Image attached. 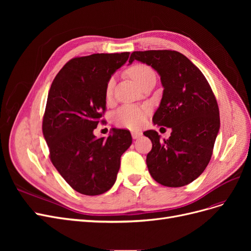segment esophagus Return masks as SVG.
Returning a JSON list of instances; mask_svg holds the SVG:
<instances>
[{"label": "esophagus", "mask_w": 251, "mask_h": 251, "mask_svg": "<svg viewBox=\"0 0 251 251\" xmlns=\"http://www.w3.org/2000/svg\"><path fill=\"white\" fill-rule=\"evenodd\" d=\"M141 135H142V134H141L140 132H138V131H132V137H133V139L139 138Z\"/></svg>", "instance_id": "esophagus-1"}]
</instances>
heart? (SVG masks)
<instances>
[{"label":"heart","instance_id":"b5f03b06","mask_svg":"<svg viewBox=\"0 0 251 251\" xmlns=\"http://www.w3.org/2000/svg\"><path fill=\"white\" fill-rule=\"evenodd\" d=\"M127 73L140 87L150 76L155 75L151 68L144 64L133 65L127 70ZM114 87H115V78L112 76L105 83V95H107V97L112 96ZM149 111V108L146 107V105H124L114 115V123L119 126L131 128V130H138V128L142 127L147 124Z\"/></svg>","mask_w":251,"mask_h":251}]
</instances>
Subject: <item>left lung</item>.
<instances>
[{"mask_svg": "<svg viewBox=\"0 0 251 251\" xmlns=\"http://www.w3.org/2000/svg\"><path fill=\"white\" fill-rule=\"evenodd\" d=\"M135 59L160 75L164 89L153 123L172 128L163 140L154 130L143 133L153 143L147 156L149 172L164 186L187 185L206 169L220 130L214 92L199 68L178 51H134L128 63Z\"/></svg>", "mask_w": 251, "mask_h": 251, "instance_id": "left-lung-1", "label": "left lung"}]
</instances>
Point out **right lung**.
<instances>
[{
	"mask_svg": "<svg viewBox=\"0 0 251 251\" xmlns=\"http://www.w3.org/2000/svg\"><path fill=\"white\" fill-rule=\"evenodd\" d=\"M130 52L96 53L70 59L53 80L43 118L50 159L74 191L101 195L114 185L131 133L112 128L105 139L96 128L105 111V83Z\"/></svg>",
	"mask_w": 251,
	"mask_h": 251,
	"instance_id": "obj_1",
	"label": "right lung"
}]
</instances>
